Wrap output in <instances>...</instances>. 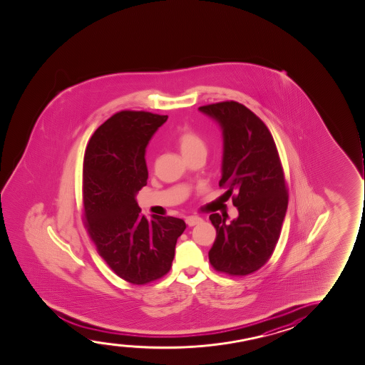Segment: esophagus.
I'll return each instance as SVG.
<instances>
[{"label": "esophagus", "mask_w": 365, "mask_h": 365, "mask_svg": "<svg viewBox=\"0 0 365 365\" xmlns=\"http://www.w3.org/2000/svg\"><path fill=\"white\" fill-rule=\"evenodd\" d=\"M202 221V217H199V216H189V217L185 219V222H187V225L188 226L198 225Z\"/></svg>", "instance_id": "obj_1"}]
</instances>
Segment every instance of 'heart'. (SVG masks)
Listing matches in <instances>:
<instances>
[{
    "label": "heart",
    "instance_id": "obj_1",
    "mask_svg": "<svg viewBox=\"0 0 365 365\" xmlns=\"http://www.w3.org/2000/svg\"><path fill=\"white\" fill-rule=\"evenodd\" d=\"M177 144H178V148H180V153L183 156H187L190 153H205L207 151V146H205L204 140L198 134H195L194 131H183L178 136Z\"/></svg>",
    "mask_w": 365,
    "mask_h": 365
}]
</instances>
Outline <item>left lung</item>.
I'll list each match as a JSON object with an SVG mask.
<instances>
[{
  "label": "left lung",
  "mask_w": 365,
  "mask_h": 365,
  "mask_svg": "<svg viewBox=\"0 0 365 365\" xmlns=\"http://www.w3.org/2000/svg\"><path fill=\"white\" fill-rule=\"evenodd\" d=\"M220 126L222 163L220 187H226L239 216L212 214L215 242L209 261L219 272L247 275L266 264L279 239L288 207L283 168L266 124L234 101L199 107Z\"/></svg>",
  "instance_id": "8db88e82"
}]
</instances>
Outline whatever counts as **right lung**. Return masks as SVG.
<instances>
[{
	"instance_id": "obj_1",
	"label": "right lung",
	"mask_w": 365,
	"mask_h": 365,
	"mask_svg": "<svg viewBox=\"0 0 365 365\" xmlns=\"http://www.w3.org/2000/svg\"><path fill=\"white\" fill-rule=\"evenodd\" d=\"M167 115L123 110L91 138L83 158L86 227L99 256L129 283H150L171 269L185 221L141 215L136 194L149 176L145 151Z\"/></svg>"
}]
</instances>
